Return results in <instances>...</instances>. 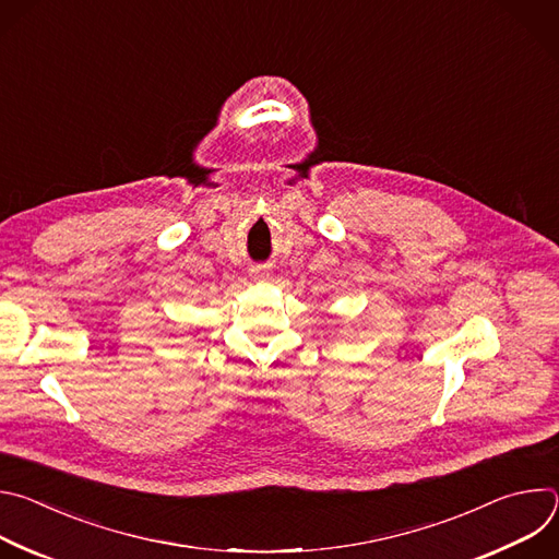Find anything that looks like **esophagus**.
I'll return each mask as SVG.
<instances>
[{
    "mask_svg": "<svg viewBox=\"0 0 559 559\" xmlns=\"http://www.w3.org/2000/svg\"><path fill=\"white\" fill-rule=\"evenodd\" d=\"M254 278H259V281H267L270 278V272L267 270H254Z\"/></svg>",
    "mask_w": 559,
    "mask_h": 559,
    "instance_id": "1",
    "label": "esophagus"
}]
</instances>
